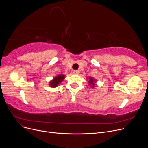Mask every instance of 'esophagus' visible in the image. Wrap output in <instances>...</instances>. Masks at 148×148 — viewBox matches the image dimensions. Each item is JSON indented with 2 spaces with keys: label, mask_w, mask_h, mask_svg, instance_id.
<instances>
[{
  "label": "esophagus",
  "mask_w": 148,
  "mask_h": 148,
  "mask_svg": "<svg viewBox=\"0 0 148 148\" xmlns=\"http://www.w3.org/2000/svg\"><path fill=\"white\" fill-rule=\"evenodd\" d=\"M73 73L74 74H78L79 73V70H73Z\"/></svg>",
  "instance_id": "esophagus-1"
}]
</instances>
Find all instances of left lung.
I'll return each instance as SVG.
<instances>
[{"mask_svg":"<svg viewBox=\"0 0 148 148\" xmlns=\"http://www.w3.org/2000/svg\"><path fill=\"white\" fill-rule=\"evenodd\" d=\"M89 78V85H92V87H94V85H95V83H94V81H95V80L93 79V78Z\"/></svg>","mask_w":148,"mask_h":148,"instance_id":"obj_1","label":"left lung"}]
</instances>
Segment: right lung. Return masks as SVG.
<instances>
[{
  "instance_id": "add662e5",
  "label": "right lung",
  "mask_w": 148,
  "mask_h": 148,
  "mask_svg": "<svg viewBox=\"0 0 148 148\" xmlns=\"http://www.w3.org/2000/svg\"><path fill=\"white\" fill-rule=\"evenodd\" d=\"M64 78H65L64 75H59L58 77H56L52 80V81L50 82L51 86L53 88L56 87L58 84H59L60 83H61L62 81H63Z\"/></svg>"
}]
</instances>
